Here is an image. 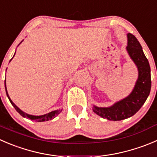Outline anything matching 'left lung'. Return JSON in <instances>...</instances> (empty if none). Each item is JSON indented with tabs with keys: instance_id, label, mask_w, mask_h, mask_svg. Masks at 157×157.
Here are the masks:
<instances>
[{
	"instance_id": "8db88e82",
	"label": "left lung",
	"mask_w": 157,
	"mask_h": 157,
	"mask_svg": "<svg viewBox=\"0 0 157 157\" xmlns=\"http://www.w3.org/2000/svg\"><path fill=\"white\" fill-rule=\"evenodd\" d=\"M130 59L138 70V78L132 92L125 98L116 102L108 107L93 106V110L102 118L108 121H119L134 115L144 104L151 89L150 67L142 47L134 35L127 33L126 48Z\"/></svg>"
}]
</instances>
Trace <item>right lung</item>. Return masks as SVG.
<instances>
[{
    "mask_svg": "<svg viewBox=\"0 0 157 157\" xmlns=\"http://www.w3.org/2000/svg\"><path fill=\"white\" fill-rule=\"evenodd\" d=\"M23 40H22V41H23ZM22 41H21V42H22ZM21 42L20 44H21ZM15 53H16V52H15ZM14 55H15V54H14ZM14 55H13V57H14ZM13 57H12V59H13ZM12 59H11V60H12ZM6 71H7V70H6ZM4 86H5L6 94H7V97H8L9 100H10V103H11L12 106H13V107L15 108V109H16V110L17 111V112L21 114V115L23 117H25V118H28V119L32 120V121H37V122H44V121H50V120H52V119H54V118H55V117H57L58 114H60V113H61L62 109H56V110L51 111V112L48 113L44 114V115H40V116H34V115H30V114L26 113H24V111L21 110V109H19V108H18L17 106L16 105H15L14 103H13V101L10 100V97H9V95H8V93H7V87H6V79H5V80H4Z\"/></svg>",
    "mask_w": 157,
    "mask_h": 157,
    "instance_id": "1",
    "label": "right lung"
}]
</instances>
